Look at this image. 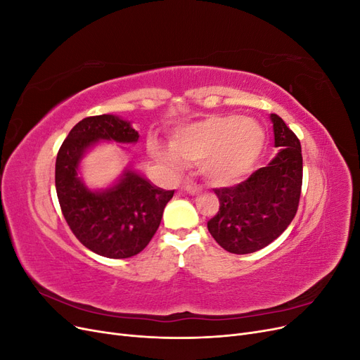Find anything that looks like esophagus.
Returning <instances> with one entry per match:
<instances>
[{
  "label": "esophagus",
  "mask_w": 360,
  "mask_h": 360,
  "mask_svg": "<svg viewBox=\"0 0 360 360\" xmlns=\"http://www.w3.org/2000/svg\"><path fill=\"white\" fill-rule=\"evenodd\" d=\"M183 191L189 195H198L201 192V188L195 186V184H186V186L183 188Z\"/></svg>",
  "instance_id": "obj_1"
}]
</instances>
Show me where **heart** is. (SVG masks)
<instances>
[{
	"instance_id": "heart-1",
	"label": "heart",
	"mask_w": 360,
	"mask_h": 360,
	"mask_svg": "<svg viewBox=\"0 0 360 360\" xmlns=\"http://www.w3.org/2000/svg\"><path fill=\"white\" fill-rule=\"evenodd\" d=\"M261 126L237 114L213 115L179 129L171 146L153 139L151 155L163 165L179 168L201 160V172L214 184H233L255 165L264 148Z\"/></svg>"
}]
</instances>
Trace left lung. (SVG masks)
Returning <instances> with one entry per match:
<instances>
[{
    "label": "left lung",
    "instance_id": "left-lung-1",
    "mask_svg": "<svg viewBox=\"0 0 360 360\" xmlns=\"http://www.w3.org/2000/svg\"><path fill=\"white\" fill-rule=\"evenodd\" d=\"M274 123L276 156L233 188L214 189L219 212L207 222L210 234L231 254H252L287 230L296 216L302 189L300 141L279 115Z\"/></svg>",
    "mask_w": 360,
    "mask_h": 360
}]
</instances>
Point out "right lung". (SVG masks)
<instances>
[{
	"instance_id": "add662e5",
	"label": "right lung",
	"mask_w": 360,
	"mask_h": 360,
	"mask_svg": "<svg viewBox=\"0 0 360 360\" xmlns=\"http://www.w3.org/2000/svg\"><path fill=\"white\" fill-rule=\"evenodd\" d=\"M139 135L127 120L103 114L86 117L64 139L56 162V188L64 219L76 238L94 254L129 258L155 236L174 191H163L132 167L103 189H91L81 177V162L102 141L136 144ZM126 148V147H122Z\"/></svg>"
}]
</instances>
